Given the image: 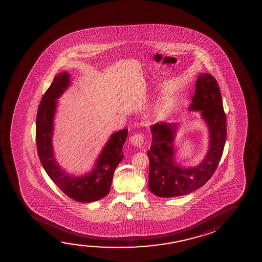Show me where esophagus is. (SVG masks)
Segmentation results:
<instances>
[{"label":"esophagus","instance_id":"obj_1","mask_svg":"<svg viewBox=\"0 0 262 262\" xmlns=\"http://www.w3.org/2000/svg\"><path fill=\"white\" fill-rule=\"evenodd\" d=\"M129 141L132 145H133L134 147H140L141 145L143 144L144 137L142 134H134L133 136L129 138Z\"/></svg>","mask_w":262,"mask_h":262}]
</instances>
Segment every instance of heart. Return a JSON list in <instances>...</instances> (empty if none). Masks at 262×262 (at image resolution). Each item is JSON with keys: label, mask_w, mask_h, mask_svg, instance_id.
I'll return each mask as SVG.
<instances>
[{"label": "heart", "mask_w": 262, "mask_h": 262, "mask_svg": "<svg viewBox=\"0 0 262 262\" xmlns=\"http://www.w3.org/2000/svg\"><path fill=\"white\" fill-rule=\"evenodd\" d=\"M174 102L172 100H166L162 103L161 105L159 106L158 110V115L165 116L168 115L174 108Z\"/></svg>", "instance_id": "obj_1"}]
</instances>
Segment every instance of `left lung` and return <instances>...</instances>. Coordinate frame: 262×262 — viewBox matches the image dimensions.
Segmentation results:
<instances>
[{
	"label": "left lung",
	"instance_id": "obj_1",
	"mask_svg": "<svg viewBox=\"0 0 262 262\" xmlns=\"http://www.w3.org/2000/svg\"><path fill=\"white\" fill-rule=\"evenodd\" d=\"M189 111L201 112L208 127V148L202 161L183 166L176 160L174 141L180 125L161 122L151 127L152 144L149 158L148 188L162 198L179 197L203 186L219 165L226 144V115L219 85L209 73H201L195 85V95Z\"/></svg>",
	"mask_w": 262,
	"mask_h": 262
}]
</instances>
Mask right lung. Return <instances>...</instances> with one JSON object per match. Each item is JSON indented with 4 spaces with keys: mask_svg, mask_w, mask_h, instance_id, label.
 Returning <instances> with one entry per match:
<instances>
[{
    "mask_svg": "<svg viewBox=\"0 0 262 262\" xmlns=\"http://www.w3.org/2000/svg\"><path fill=\"white\" fill-rule=\"evenodd\" d=\"M70 77L68 72L59 73L43 94L36 115V147L43 169L58 188L74 201L90 203L109 193L115 168L123 158L122 147L128 129L112 134L90 171L81 176L66 172L55 158L53 136L57 99L71 86Z\"/></svg>",
    "mask_w": 262,
    "mask_h": 262,
    "instance_id": "1",
    "label": "right lung"
}]
</instances>
